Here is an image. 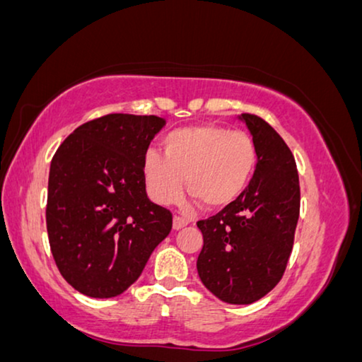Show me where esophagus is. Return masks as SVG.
<instances>
[{
  "instance_id": "34e87169",
  "label": "esophagus",
  "mask_w": 362,
  "mask_h": 362,
  "mask_svg": "<svg viewBox=\"0 0 362 362\" xmlns=\"http://www.w3.org/2000/svg\"><path fill=\"white\" fill-rule=\"evenodd\" d=\"M188 223H190V221H188L187 218H183V216H175V218H174V229L179 230L182 228H185Z\"/></svg>"
}]
</instances>
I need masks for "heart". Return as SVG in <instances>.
<instances>
[{
  "mask_svg": "<svg viewBox=\"0 0 362 362\" xmlns=\"http://www.w3.org/2000/svg\"><path fill=\"white\" fill-rule=\"evenodd\" d=\"M160 148L163 156L148 151L143 158L144 183L159 204L175 203L185 179L203 206L224 208L244 193L257 165L249 134L214 123L174 129Z\"/></svg>",
  "mask_w": 362,
  "mask_h": 362,
  "instance_id": "obj_1",
  "label": "heart"
}]
</instances>
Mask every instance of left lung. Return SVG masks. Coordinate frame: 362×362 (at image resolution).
<instances>
[{
  "label": "left lung",
  "mask_w": 362,
  "mask_h": 362,
  "mask_svg": "<svg viewBox=\"0 0 362 362\" xmlns=\"http://www.w3.org/2000/svg\"><path fill=\"white\" fill-rule=\"evenodd\" d=\"M257 148L244 193L218 214L198 221L202 283L228 304H252L283 278L299 219L300 188L294 156L263 118L242 113Z\"/></svg>",
  "instance_id": "1"
}]
</instances>
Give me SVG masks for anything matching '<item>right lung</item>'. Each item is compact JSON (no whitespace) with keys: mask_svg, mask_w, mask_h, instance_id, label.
Wrapping results in <instances>:
<instances>
[{"mask_svg":"<svg viewBox=\"0 0 362 362\" xmlns=\"http://www.w3.org/2000/svg\"><path fill=\"white\" fill-rule=\"evenodd\" d=\"M165 120L109 113L78 127L53 156L47 233L62 276L89 298H115L169 235L172 213L149 202L143 158Z\"/></svg>","mask_w":362,"mask_h":362,"instance_id":"obj_1","label":"right lung"}]
</instances>
